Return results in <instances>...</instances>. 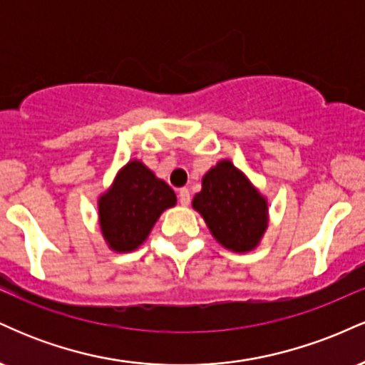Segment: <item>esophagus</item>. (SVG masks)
<instances>
[{
  "instance_id": "1",
  "label": "esophagus",
  "mask_w": 365,
  "mask_h": 365,
  "mask_svg": "<svg viewBox=\"0 0 365 365\" xmlns=\"http://www.w3.org/2000/svg\"><path fill=\"white\" fill-rule=\"evenodd\" d=\"M178 199L182 206H188V204H190V192H188V188H180Z\"/></svg>"
}]
</instances>
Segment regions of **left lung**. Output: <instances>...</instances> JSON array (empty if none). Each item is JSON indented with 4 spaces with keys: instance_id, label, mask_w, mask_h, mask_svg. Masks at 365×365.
I'll use <instances>...</instances> for the list:
<instances>
[{
    "instance_id": "left-lung-1",
    "label": "left lung",
    "mask_w": 365,
    "mask_h": 365,
    "mask_svg": "<svg viewBox=\"0 0 365 365\" xmlns=\"http://www.w3.org/2000/svg\"><path fill=\"white\" fill-rule=\"evenodd\" d=\"M192 204L216 240L235 252L254 249L266 230V200L230 161L207 171Z\"/></svg>"
}]
</instances>
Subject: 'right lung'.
<instances>
[{
    "label": "right lung",
    "instance_id": "1",
    "mask_svg": "<svg viewBox=\"0 0 365 365\" xmlns=\"http://www.w3.org/2000/svg\"><path fill=\"white\" fill-rule=\"evenodd\" d=\"M175 202L177 195L168 183L158 180L142 163H128L111 190L99 200L104 238L118 252L137 249L159 215Z\"/></svg>",
    "mask_w": 365,
    "mask_h": 365
}]
</instances>
